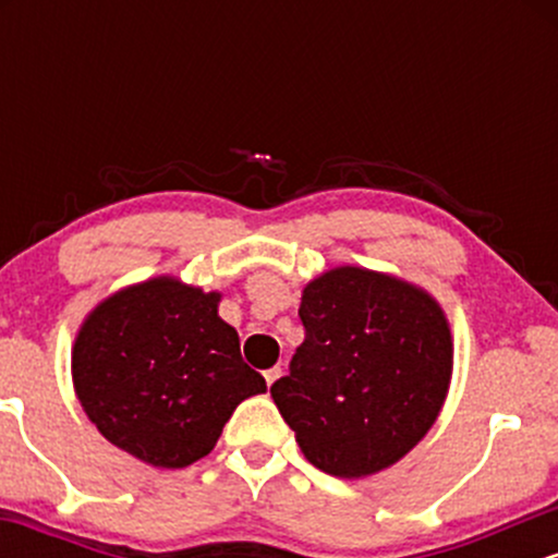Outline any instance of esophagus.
I'll list each match as a JSON object with an SVG mask.
<instances>
[{"label": "esophagus", "instance_id": "obj_1", "mask_svg": "<svg viewBox=\"0 0 558 558\" xmlns=\"http://www.w3.org/2000/svg\"><path fill=\"white\" fill-rule=\"evenodd\" d=\"M278 377H280V367H272V369H267V373H265V380H267V386H272V383L278 380Z\"/></svg>", "mask_w": 558, "mask_h": 558}]
</instances>
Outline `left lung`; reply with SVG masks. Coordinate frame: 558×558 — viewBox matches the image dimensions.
<instances>
[{
	"label": "left lung",
	"mask_w": 558,
	"mask_h": 558,
	"mask_svg": "<svg viewBox=\"0 0 558 558\" xmlns=\"http://www.w3.org/2000/svg\"><path fill=\"white\" fill-rule=\"evenodd\" d=\"M299 317L304 343L270 393L301 453L336 477L375 475L407 457L451 383L438 301L393 275L336 267L304 288Z\"/></svg>",
	"instance_id": "obj_1"
}]
</instances>
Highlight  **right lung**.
Wrapping results in <instances>:
<instances>
[{"label": "right lung", "instance_id": "right-lung-1", "mask_svg": "<svg viewBox=\"0 0 558 558\" xmlns=\"http://www.w3.org/2000/svg\"><path fill=\"white\" fill-rule=\"evenodd\" d=\"M217 304V291L162 275L112 293L83 319L73 386L112 446L181 470L213 451L243 399L265 393Z\"/></svg>", "mask_w": 558, "mask_h": 558}]
</instances>
